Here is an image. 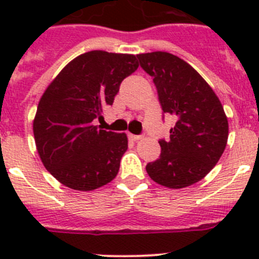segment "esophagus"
I'll list each match as a JSON object with an SVG mask.
<instances>
[{"instance_id": "1", "label": "esophagus", "mask_w": 259, "mask_h": 259, "mask_svg": "<svg viewBox=\"0 0 259 259\" xmlns=\"http://www.w3.org/2000/svg\"><path fill=\"white\" fill-rule=\"evenodd\" d=\"M128 137H130V139H131V140H134V141H137V140H140V139H141L140 135H132V134L128 135Z\"/></svg>"}]
</instances>
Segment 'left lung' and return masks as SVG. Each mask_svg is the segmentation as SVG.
<instances>
[{
	"instance_id": "obj_1",
	"label": "left lung",
	"mask_w": 259,
	"mask_h": 259,
	"mask_svg": "<svg viewBox=\"0 0 259 259\" xmlns=\"http://www.w3.org/2000/svg\"><path fill=\"white\" fill-rule=\"evenodd\" d=\"M153 77L164 114L175 116L170 140H159L161 155L146 164L158 184L179 189L203 179L223 154L228 120L219 98L203 77L179 57L166 52L139 54Z\"/></svg>"
}]
</instances>
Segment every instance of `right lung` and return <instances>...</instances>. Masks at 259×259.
<instances>
[{
    "instance_id": "right-lung-1",
    "label": "right lung",
    "mask_w": 259,
    "mask_h": 259,
    "mask_svg": "<svg viewBox=\"0 0 259 259\" xmlns=\"http://www.w3.org/2000/svg\"><path fill=\"white\" fill-rule=\"evenodd\" d=\"M137 67L132 54L92 50L72 59L49 84L33 135L41 162L59 183L93 191L115 178L127 136L98 128L93 119L113 105L120 83Z\"/></svg>"
}]
</instances>
